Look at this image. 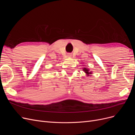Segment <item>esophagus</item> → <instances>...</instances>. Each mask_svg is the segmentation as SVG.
I'll use <instances>...</instances> for the list:
<instances>
[{"instance_id":"34e87169","label":"esophagus","mask_w":135,"mask_h":135,"mask_svg":"<svg viewBox=\"0 0 135 135\" xmlns=\"http://www.w3.org/2000/svg\"><path fill=\"white\" fill-rule=\"evenodd\" d=\"M68 57H71V54H68Z\"/></svg>"}]
</instances>
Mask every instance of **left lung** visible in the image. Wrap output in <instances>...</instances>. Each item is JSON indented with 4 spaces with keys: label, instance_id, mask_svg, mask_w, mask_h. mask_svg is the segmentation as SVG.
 Here are the masks:
<instances>
[{
    "label": "left lung",
    "instance_id": "8db88e82",
    "mask_svg": "<svg viewBox=\"0 0 135 135\" xmlns=\"http://www.w3.org/2000/svg\"><path fill=\"white\" fill-rule=\"evenodd\" d=\"M83 70L86 73V74L87 76H89V75L92 74V71H89V70L87 68H83Z\"/></svg>",
    "mask_w": 135,
    "mask_h": 135
}]
</instances>
